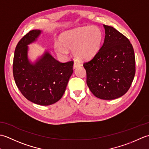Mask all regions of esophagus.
<instances>
[{
	"label": "esophagus",
	"instance_id": "esophagus-1",
	"mask_svg": "<svg viewBox=\"0 0 149 149\" xmlns=\"http://www.w3.org/2000/svg\"><path fill=\"white\" fill-rule=\"evenodd\" d=\"M81 65V63L79 61H75L74 62V68H77V67H78V66H80Z\"/></svg>",
	"mask_w": 149,
	"mask_h": 149
}]
</instances>
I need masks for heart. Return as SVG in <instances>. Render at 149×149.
I'll use <instances>...</instances> for the list:
<instances>
[{"label": "heart", "instance_id": "obj_1", "mask_svg": "<svg viewBox=\"0 0 149 149\" xmlns=\"http://www.w3.org/2000/svg\"><path fill=\"white\" fill-rule=\"evenodd\" d=\"M102 38L103 34L100 28L96 26L83 27L62 34L59 38L62 45L57 43L55 49L58 54L63 55L67 53L65 48L71 49L76 58L88 59L93 58L99 51Z\"/></svg>", "mask_w": 149, "mask_h": 149}]
</instances>
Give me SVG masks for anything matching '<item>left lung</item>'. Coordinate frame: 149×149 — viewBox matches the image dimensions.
I'll use <instances>...</instances> for the list:
<instances>
[{"instance_id":"left-lung-1","label":"left lung","mask_w":149,"mask_h":149,"mask_svg":"<svg viewBox=\"0 0 149 149\" xmlns=\"http://www.w3.org/2000/svg\"><path fill=\"white\" fill-rule=\"evenodd\" d=\"M103 26L106 34L103 45L83 66L91 93L100 99L113 100L130 88L136 72L135 56L127 38L113 27Z\"/></svg>"}]
</instances>
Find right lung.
Returning <instances> with one entry per match:
<instances>
[{"mask_svg": "<svg viewBox=\"0 0 149 149\" xmlns=\"http://www.w3.org/2000/svg\"><path fill=\"white\" fill-rule=\"evenodd\" d=\"M42 33L32 30L19 41L15 50L13 72L15 83L22 94L31 102L42 106L54 104L64 94L73 73L74 61L61 63L48 52L34 64L27 58L29 44Z\"/></svg>", "mask_w": 149, "mask_h": 149, "instance_id": "obj_1", "label": "right lung"}]
</instances>
